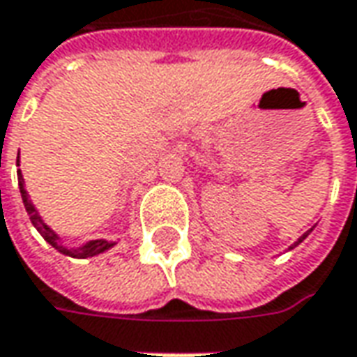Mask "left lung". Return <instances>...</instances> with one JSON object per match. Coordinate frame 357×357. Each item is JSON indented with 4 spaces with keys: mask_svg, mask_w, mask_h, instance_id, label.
I'll return each mask as SVG.
<instances>
[{
    "mask_svg": "<svg viewBox=\"0 0 357 357\" xmlns=\"http://www.w3.org/2000/svg\"><path fill=\"white\" fill-rule=\"evenodd\" d=\"M312 230H314V228H310V230H306V232H304V234H302V236H300V238L296 240L294 244H292V246H290V248H288V250H292V248H296V246H298V244H300V242H304V240L308 238V234H310V232H312Z\"/></svg>",
    "mask_w": 357,
    "mask_h": 357,
    "instance_id": "8db88e82",
    "label": "left lung"
}]
</instances>
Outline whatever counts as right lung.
Wrapping results in <instances>:
<instances>
[{
  "instance_id": "right-lung-1",
  "label": "right lung",
  "mask_w": 357,
  "mask_h": 357,
  "mask_svg": "<svg viewBox=\"0 0 357 357\" xmlns=\"http://www.w3.org/2000/svg\"><path fill=\"white\" fill-rule=\"evenodd\" d=\"M17 165H20V157H17ZM17 183H20V192L21 199H23V204H25V211H27L29 218H31V225H33L35 230L45 238V242H49L57 252L65 254V256H71V258H93V256L107 252V250H111V248L115 246V242L105 238L87 240V242H83V244H79V246H65L61 236H59L53 228L47 227V222L41 218V214L37 213L35 204L31 202V199H29L27 190H25V181H23L21 171H17Z\"/></svg>"
}]
</instances>
